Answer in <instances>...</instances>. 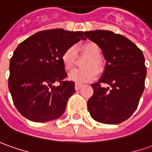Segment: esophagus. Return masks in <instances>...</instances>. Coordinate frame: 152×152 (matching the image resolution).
<instances>
[{"mask_svg": "<svg viewBox=\"0 0 152 152\" xmlns=\"http://www.w3.org/2000/svg\"><path fill=\"white\" fill-rule=\"evenodd\" d=\"M82 86H83V85L80 84V83H76V84H75V88H76V91H79V90L82 87Z\"/></svg>", "mask_w": 152, "mask_h": 152, "instance_id": "34e87169", "label": "esophagus"}]
</instances>
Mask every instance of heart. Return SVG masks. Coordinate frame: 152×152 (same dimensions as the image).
Segmentation results:
<instances>
[{"label": "heart", "mask_w": 152, "mask_h": 152, "mask_svg": "<svg viewBox=\"0 0 152 152\" xmlns=\"http://www.w3.org/2000/svg\"><path fill=\"white\" fill-rule=\"evenodd\" d=\"M80 53L89 56L84 64L83 70H75L69 74V79L76 83H83L93 80L96 77V72L102 71V61H101V50L99 46L94 42H86L79 47ZM76 49L74 47H68L61 55V61L64 68L66 71L73 69L76 63Z\"/></svg>", "instance_id": "b5f03b06"}]
</instances>
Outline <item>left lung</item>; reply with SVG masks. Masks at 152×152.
<instances>
[{"mask_svg":"<svg viewBox=\"0 0 152 152\" xmlns=\"http://www.w3.org/2000/svg\"><path fill=\"white\" fill-rule=\"evenodd\" d=\"M85 34L102 49L106 61L102 78L91 84L94 92L87 102L88 111L98 122L121 123L136 111L144 91L146 67L143 53L128 38L110 31ZM103 84L111 88H105Z\"/></svg>","mask_w":152,"mask_h":152,"instance_id":"8db88e82","label":"left lung"}]
</instances>
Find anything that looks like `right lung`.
<instances>
[{
  "mask_svg": "<svg viewBox=\"0 0 152 152\" xmlns=\"http://www.w3.org/2000/svg\"><path fill=\"white\" fill-rule=\"evenodd\" d=\"M83 31L63 29L41 31L16 47L10 61L8 86L15 106L26 119L46 122L59 118L75 93L74 81L67 74L61 55L68 47L86 40ZM60 83L58 87L53 86Z\"/></svg>",
  "mask_w": 152,
  "mask_h": 152,
  "instance_id": "obj_1",
  "label": "right lung"
}]
</instances>
